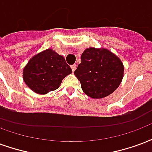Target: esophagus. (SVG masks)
<instances>
[{
	"instance_id": "34e87169",
	"label": "esophagus",
	"mask_w": 152,
	"mask_h": 152,
	"mask_svg": "<svg viewBox=\"0 0 152 152\" xmlns=\"http://www.w3.org/2000/svg\"><path fill=\"white\" fill-rule=\"evenodd\" d=\"M71 67H72V72H74V71L76 70V64H73L71 66Z\"/></svg>"
}]
</instances>
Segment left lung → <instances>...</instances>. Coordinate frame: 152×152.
I'll use <instances>...</instances> for the list:
<instances>
[{"label": "left lung", "instance_id": "1", "mask_svg": "<svg viewBox=\"0 0 152 152\" xmlns=\"http://www.w3.org/2000/svg\"><path fill=\"white\" fill-rule=\"evenodd\" d=\"M81 63L74 72L83 92L92 98L110 95L118 88L124 73L121 59L107 49L89 48L81 55Z\"/></svg>", "mask_w": 152, "mask_h": 152}]
</instances>
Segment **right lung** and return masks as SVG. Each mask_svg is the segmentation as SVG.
I'll list each match as a JSON object with an SVG mask.
<instances>
[{
    "mask_svg": "<svg viewBox=\"0 0 152 152\" xmlns=\"http://www.w3.org/2000/svg\"><path fill=\"white\" fill-rule=\"evenodd\" d=\"M72 72L63 56L48 49L29 60L23 69V80L34 93L47 94L57 89L62 80Z\"/></svg>",
    "mask_w": 152,
    "mask_h": 152,
    "instance_id": "obj_1",
    "label": "right lung"
}]
</instances>
